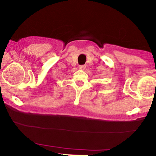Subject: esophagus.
<instances>
[{
  "label": "esophagus",
  "instance_id": "1",
  "mask_svg": "<svg viewBox=\"0 0 156 156\" xmlns=\"http://www.w3.org/2000/svg\"><path fill=\"white\" fill-rule=\"evenodd\" d=\"M86 68V66L85 65H80V66H79V69H85Z\"/></svg>",
  "mask_w": 156,
  "mask_h": 156
}]
</instances>
